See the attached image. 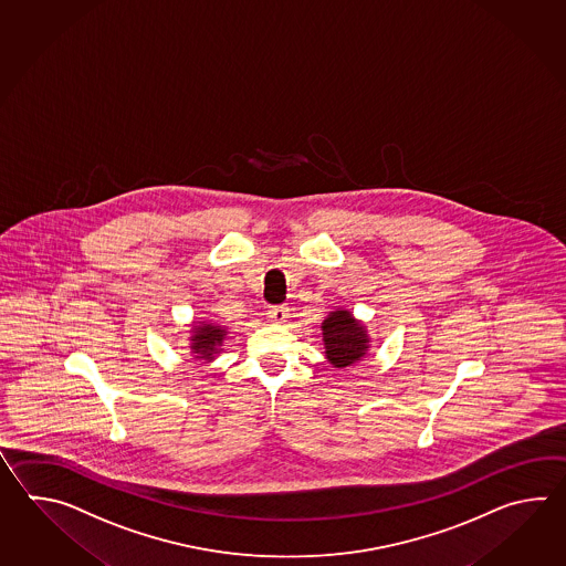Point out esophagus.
Instances as JSON below:
<instances>
[{
  "instance_id": "1",
  "label": "esophagus",
  "mask_w": 566,
  "mask_h": 566,
  "mask_svg": "<svg viewBox=\"0 0 566 566\" xmlns=\"http://www.w3.org/2000/svg\"><path fill=\"white\" fill-rule=\"evenodd\" d=\"M289 310L285 307V305H279V307H271L269 310V319L273 322V324H283L285 319H287Z\"/></svg>"
}]
</instances>
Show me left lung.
I'll list each match as a JSON object with an SVG mask.
<instances>
[{"label":"left lung","mask_w":566,"mask_h":566,"mask_svg":"<svg viewBox=\"0 0 566 566\" xmlns=\"http://www.w3.org/2000/svg\"><path fill=\"white\" fill-rule=\"evenodd\" d=\"M322 339L325 358L337 370H344L354 366L356 361L364 360L373 342L368 327L344 307L327 313V317L322 322Z\"/></svg>","instance_id":"1"}]
</instances>
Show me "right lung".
<instances>
[{"label": "right lung", "mask_w": 566, "mask_h": 566, "mask_svg": "<svg viewBox=\"0 0 566 566\" xmlns=\"http://www.w3.org/2000/svg\"><path fill=\"white\" fill-rule=\"evenodd\" d=\"M227 336H229V329L212 319L192 322L190 324V344H188L192 360L210 364L222 352V344Z\"/></svg>", "instance_id": "right-lung-1"}]
</instances>
